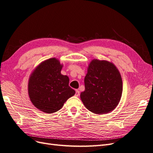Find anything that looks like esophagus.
Returning a JSON list of instances; mask_svg holds the SVG:
<instances>
[{
  "label": "esophagus",
  "instance_id": "34e87169",
  "mask_svg": "<svg viewBox=\"0 0 153 153\" xmlns=\"http://www.w3.org/2000/svg\"><path fill=\"white\" fill-rule=\"evenodd\" d=\"M80 95V91L78 90H76V92H75V96H78Z\"/></svg>",
  "mask_w": 153,
  "mask_h": 153
}]
</instances>
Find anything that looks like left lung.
<instances>
[{"label":"left lung","instance_id":"obj_1","mask_svg":"<svg viewBox=\"0 0 153 153\" xmlns=\"http://www.w3.org/2000/svg\"><path fill=\"white\" fill-rule=\"evenodd\" d=\"M85 91L80 98L92 113L103 114L115 108L121 98L123 81L117 68L106 61L93 59L84 78Z\"/></svg>","mask_w":153,"mask_h":153}]
</instances>
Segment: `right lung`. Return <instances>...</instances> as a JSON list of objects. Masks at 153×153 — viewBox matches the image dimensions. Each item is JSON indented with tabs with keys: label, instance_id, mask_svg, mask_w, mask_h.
Listing matches in <instances>:
<instances>
[{
	"label": "right lung",
	"instance_id": "1",
	"mask_svg": "<svg viewBox=\"0 0 153 153\" xmlns=\"http://www.w3.org/2000/svg\"><path fill=\"white\" fill-rule=\"evenodd\" d=\"M62 64L51 58L41 62L32 73L28 92L30 101L39 110L47 114L56 112L75 94L69 86L68 76L61 73Z\"/></svg>",
	"mask_w": 153,
	"mask_h": 153
}]
</instances>
